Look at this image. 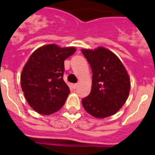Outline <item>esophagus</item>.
Segmentation results:
<instances>
[{
    "label": "esophagus",
    "mask_w": 155,
    "mask_h": 155,
    "mask_svg": "<svg viewBox=\"0 0 155 155\" xmlns=\"http://www.w3.org/2000/svg\"><path fill=\"white\" fill-rule=\"evenodd\" d=\"M72 87H73L74 89H76L77 87H78V84H72Z\"/></svg>",
    "instance_id": "1"
}]
</instances>
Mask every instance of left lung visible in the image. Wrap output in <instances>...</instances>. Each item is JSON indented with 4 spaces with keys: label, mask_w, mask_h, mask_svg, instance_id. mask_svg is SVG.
<instances>
[{
    "label": "left lung",
    "mask_w": 155,
    "mask_h": 155,
    "mask_svg": "<svg viewBox=\"0 0 155 155\" xmlns=\"http://www.w3.org/2000/svg\"><path fill=\"white\" fill-rule=\"evenodd\" d=\"M92 71L89 95L82 99L87 113L103 119L116 113L125 104L130 90V79L123 63L114 53L102 46L81 49Z\"/></svg>",
    "instance_id": "8db88e82"
}]
</instances>
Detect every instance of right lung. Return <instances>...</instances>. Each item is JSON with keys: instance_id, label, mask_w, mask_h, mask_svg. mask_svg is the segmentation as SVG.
I'll return each instance as SVG.
<instances>
[{"instance_id": "obj_1", "label": "right lung", "mask_w": 155, "mask_h": 155, "mask_svg": "<svg viewBox=\"0 0 155 155\" xmlns=\"http://www.w3.org/2000/svg\"><path fill=\"white\" fill-rule=\"evenodd\" d=\"M74 46L48 44L31 53L21 74V87L27 102L37 113L51 115L63 107L70 93L64 79V61Z\"/></svg>"}]
</instances>
